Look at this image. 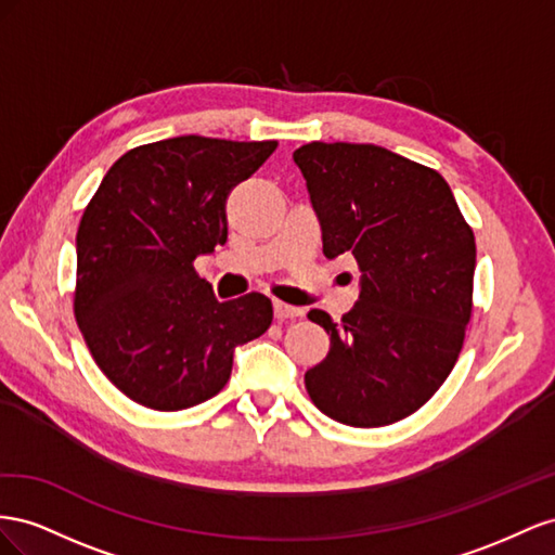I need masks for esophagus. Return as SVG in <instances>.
<instances>
[{
	"label": "esophagus",
	"mask_w": 555,
	"mask_h": 555,
	"mask_svg": "<svg viewBox=\"0 0 555 555\" xmlns=\"http://www.w3.org/2000/svg\"><path fill=\"white\" fill-rule=\"evenodd\" d=\"M297 315H302V309L291 307V305H283L279 299H274V319L276 321H293Z\"/></svg>",
	"instance_id": "obj_1"
}]
</instances>
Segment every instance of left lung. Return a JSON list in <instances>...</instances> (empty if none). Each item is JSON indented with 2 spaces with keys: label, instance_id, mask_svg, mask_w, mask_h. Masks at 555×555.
<instances>
[{
  "label": "left lung",
  "instance_id": "left-lung-1",
  "mask_svg": "<svg viewBox=\"0 0 555 555\" xmlns=\"http://www.w3.org/2000/svg\"><path fill=\"white\" fill-rule=\"evenodd\" d=\"M327 260L356 258L360 295L335 323L330 353L305 374L313 404L353 427L414 414L451 374L472 315L477 244L449 183L374 144L313 141L293 153Z\"/></svg>",
  "mask_w": 555,
  "mask_h": 555
}]
</instances>
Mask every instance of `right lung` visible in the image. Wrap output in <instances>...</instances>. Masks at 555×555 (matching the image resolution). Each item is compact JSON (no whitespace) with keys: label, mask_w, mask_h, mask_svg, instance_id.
Returning <instances> with one entry per match:
<instances>
[{"label":"right lung","mask_w":555,"mask_h":555,"mask_svg":"<svg viewBox=\"0 0 555 555\" xmlns=\"http://www.w3.org/2000/svg\"><path fill=\"white\" fill-rule=\"evenodd\" d=\"M276 141L197 134L137 146L114 163L76 232L74 313L100 370L157 411L223 390L234 348L264 335L272 302H218L195 258L228 242L225 202Z\"/></svg>","instance_id":"1"}]
</instances>
